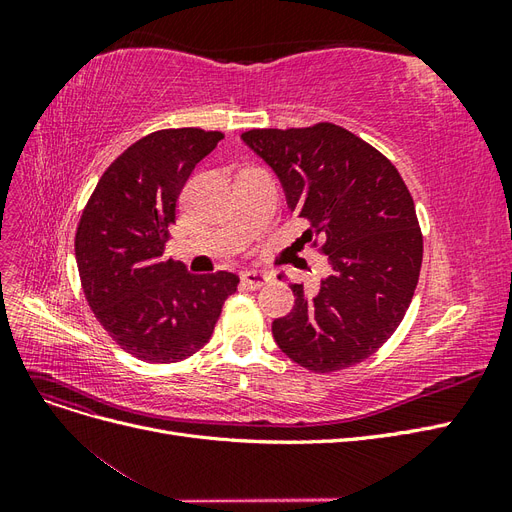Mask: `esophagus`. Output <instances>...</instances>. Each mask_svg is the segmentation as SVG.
Segmentation results:
<instances>
[{"mask_svg":"<svg viewBox=\"0 0 512 512\" xmlns=\"http://www.w3.org/2000/svg\"><path fill=\"white\" fill-rule=\"evenodd\" d=\"M271 282V275L269 273H260V271H247L241 277V284L250 290H258L260 286H265Z\"/></svg>","mask_w":512,"mask_h":512,"instance_id":"obj_1","label":"esophagus"}]
</instances>
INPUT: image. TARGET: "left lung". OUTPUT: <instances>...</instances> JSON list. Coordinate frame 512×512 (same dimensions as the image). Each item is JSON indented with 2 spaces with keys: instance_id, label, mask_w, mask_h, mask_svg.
Instances as JSON below:
<instances>
[{
  "instance_id": "left-lung-1",
  "label": "left lung",
  "mask_w": 512,
  "mask_h": 512,
  "mask_svg": "<svg viewBox=\"0 0 512 512\" xmlns=\"http://www.w3.org/2000/svg\"><path fill=\"white\" fill-rule=\"evenodd\" d=\"M241 138L280 177L288 207L309 224L303 237H322L318 252L333 267L318 290L290 284L294 305L273 320L275 344L316 374L369 359L404 320L423 262L421 226L399 170L329 121Z\"/></svg>"
}]
</instances>
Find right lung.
Listing matches in <instances>:
<instances>
[{"label":"right lung","mask_w":512,"mask_h":512,"mask_svg":"<svg viewBox=\"0 0 512 512\" xmlns=\"http://www.w3.org/2000/svg\"><path fill=\"white\" fill-rule=\"evenodd\" d=\"M224 134L168 128L138 138L104 170L74 237L91 312L138 361L179 363L203 348L237 290L228 271L194 275L164 256L177 200Z\"/></svg>","instance_id":"obj_1"}]
</instances>
